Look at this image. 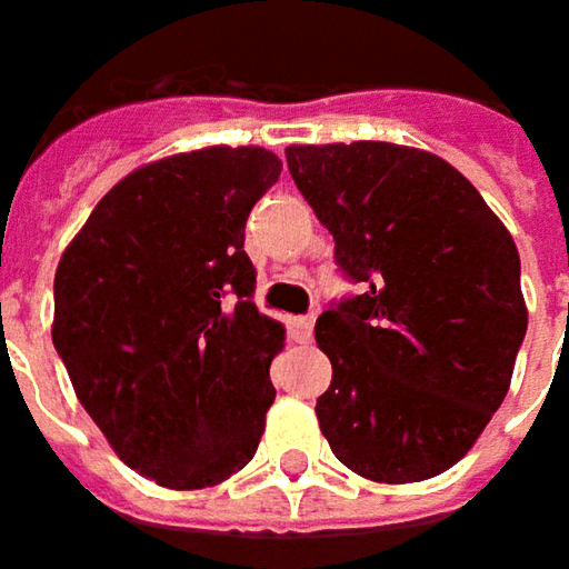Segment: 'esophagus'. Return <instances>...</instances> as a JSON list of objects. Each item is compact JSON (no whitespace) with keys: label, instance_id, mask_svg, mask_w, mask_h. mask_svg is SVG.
<instances>
[{"label":"esophagus","instance_id":"esophagus-1","mask_svg":"<svg viewBox=\"0 0 569 569\" xmlns=\"http://www.w3.org/2000/svg\"><path fill=\"white\" fill-rule=\"evenodd\" d=\"M312 326H316V316H293V319H291L293 341L307 345V341L312 338Z\"/></svg>","mask_w":569,"mask_h":569}]
</instances>
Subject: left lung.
Returning <instances> with one entry per match:
<instances>
[{
    "instance_id": "left-lung-1",
    "label": "left lung",
    "mask_w": 569,
    "mask_h": 569,
    "mask_svg": "<svg viewBox=\"0 0 569 569\" xmlns=\"http://www.w3.org/2000/svg\"><path fill=\"white\" fill-rule=\"evenodd\" d=\"M288 171L360 293L316 322L335 457L372 482L453 467L501 407L526 335L520 253L479 190L432 152L382 140L288 147Z\"/></svg>"
}]
</instances>
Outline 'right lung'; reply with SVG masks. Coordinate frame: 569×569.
Here are the masks:
<instances>
[{
	"instance_id": "add662e5",
	"label": "right lung",
	"mask_w": 569,
	"mask_h": 569,
	"mask_svg": "<svg viewBox=\"0 0 569 569\" xmlns=\"http://www.w3.org/2000/svg\"><path fill=\"white\" fill-rule=\"evenodd\" d=\"M281 162L209 147L150 162L90 212L56 269L52 345L116 453L166 489L243 470L284 329L253 303L243 224Z\"/></svg>"
}]
</instances>
